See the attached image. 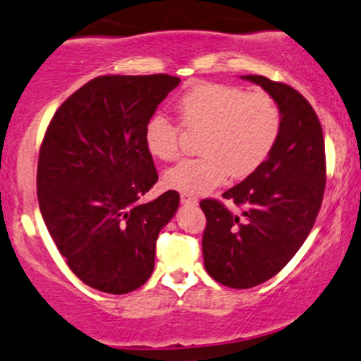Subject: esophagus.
Returning a JSON list of instances; mask_svg holds the SVG:
<instances>
[{
  "label": "esophagus",
  "instance_id": "1",
  "mask_svg": "<svg viewBox=\"0 0 361 361\" xmlns=\"http://www.w3.org/2000/svg\"><path fill=\"white\" fill-rule=\"evenodd\" d=\"M180 202L185 206H196L197 204V196L189 192H182L180 194Z\"/></svg>",
  "mask_w": 361,
  "mask_h": 361
}]
</instances>
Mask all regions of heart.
I'll use <instances>...</instances> for the list:
<instances>
[{
  "label": "heart",
  "instance_id": "b5f03b06",
  "mask_svg": "<svg viewBox=\"0 0 361 361\" xmlns=\"http://www.w3.org/2000/svg\"><path fill=\"white\" fill-rule=\"evenodd\" d=\"M180 121L202 130L199 152L169 169L164 184L179 192L202 194L226 179L247 177L269 159L277 143L282 114L265 91L247 92L228 84L204 82L189 89L177 103ZM145 143L155 159L173 160L180 150V128L167 114L157 113L145 128Z\"/></svg>",
  "mask_w": 361,
  "mask_h": 361
}]
</instances>
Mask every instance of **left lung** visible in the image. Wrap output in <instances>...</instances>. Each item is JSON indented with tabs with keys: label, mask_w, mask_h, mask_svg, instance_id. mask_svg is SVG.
<instances>
[{
	"label": "left lung",
	"mask_w": 361,
	"mask_h": 361,
	"mask_svg": "<svg viewBox=\"0 0 361 361\" xmlns=\"http://www.w3.org/2000/svg\"><path fill=\"white\" fill-rule=\"evenodd\" d=\"M277 101L282 126L277 143L255 172L223 197L202 199V255L207 274L231 289H250L277 275L302 247L323 204L324 138L309 101L283 82L245 75Z\"/></svg>",
	"instance_id": "left-lung-1"
}]
</instances>
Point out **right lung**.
I'll return each instance as SVG.
<instances>
[{"instance_id":"1","label":"right lung","mask_w":361,"mask_h":361,"mask_svg":"<svg viewBox=\"0 0 361 361\" xmlns=\"http://www.w3.org/2000/svg\"><path fill=\"white\" fill-rule=\"evenodd\" d=\"M179 82L169 74L99 75L67 97L47 126L38 206L69 269L92 289L128 294L154 272L157 238L180 197L167 190L140 202L159 180L145 128Z\"/></svg>"}]
</instances>
